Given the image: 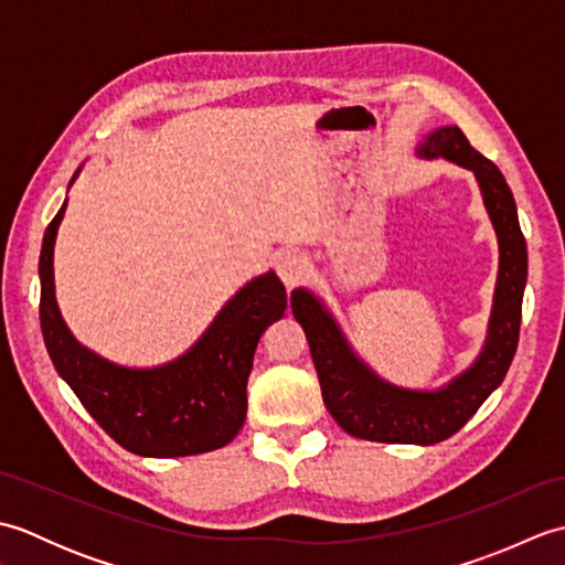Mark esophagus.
I'll return each instance as SVG.
<instances>
[{"mask_svg": "<svg viewBox=\"0 0 565 565\" xmlns=\"http://www.w3.org/2000/svg\"><path fill=\"white\" fill-rule=\"evenodd\" d=\"M276 274L286 286H296L298 281H303V276L308 274V259L296 249H286L276 259Z\"/></svg>", "mask_w": 565, "mask_h": 565, "instance_id": "obj_1", "label": "esophagus"}]
</instances>
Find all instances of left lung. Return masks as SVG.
Returning a JSON list of instances; mask_svg holds the SVG:
<instances>
[{
  "mask_svg": "<svg viewBox=\"0 0 565 565\" xmlns=\"http://www.w3.org/2000/svg\"><path fill=\"white\" fill-rule=\"evenodd\" d=\"M425 160L444 158L471 170L481 186L500 247L498 284L488 338L476 362L437 391L393 386L374 374L347 342L338 320L308 289L291 291L294 318L301 322L320 379L322 401L347 435L386 444H437L456 435L493 393L518 352L526 243L512 191L498 167L471 148L461 128L441 126L417 142Z\"/></svg>",
  "mask_w": 565,
  "mask_h": 565,
  "instance_id": "obj_1",
  "label": "left lung"
}]
</instances>
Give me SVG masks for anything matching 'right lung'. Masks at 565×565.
I'll return each instance as SVG.
<instances>
[{
  "instance_id": "right-lung-1",
  "label": "right lung",
  "mask_w": 565,
  "mask_h": 565,
  "mask_svg": "<svg viewBox=\"0 0 565 565\" xmlns=\"http://www.w3.org/2000/svg\"><path fill=\"white\" fill-rule=\"evenodd\" d=\"M65 209L67 201L45 227L39 259L41 330L57 374L106 435L138 456H191L225 447L245 423L257 342L286 310L279 276L267 271L247 281L174 362L152 369L114 364L79 344L60 316L53 247Z\"/></svg>"
}]
</instances>
